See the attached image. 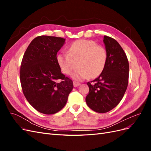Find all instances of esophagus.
<instances>
[{
	"instance_id": "34e87169",
	"label": "esophagus",
	"mask_w": 151,
	"mask_h": 151,
	"mask_svg": "<svg viewBox=\"0 0 151 151\" xmlns=\"http://www.w3.org/2000/svg\"><path fill=\"white\" fill-rule=\"evenodd\" d=\"M73 84H74V87H77V86H79L81 84L79 83H77V82H76V81H74L73 82Z\"/></svg>"
}]
</instances>
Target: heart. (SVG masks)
<instances>
[{"label":"heart","instance_id":"b5f03b06","mask_svg":"<svg viewBox=\"0 0 151 151\" xmlns=\"http://www.w3.org/2000/svg\"><path fill=\"white\" fill-rule=\"evenodd\" d=\"M108 61L106 49L98 45L92 40H77L67 48V53H60L57 62L62 71L72 78L82 81L87 77L94 79L101 75L106 68Z\"/></svg>","mask_w":151,"mask_h":151}]
</instances>
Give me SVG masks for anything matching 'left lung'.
<instances>
[{
  "label": "left lung",
  "mask_w": 151,
  "mask_h": 151,
  "mask_svg": "<svg viewBox=\"0 0 151 151\" xmlns=\"http://www.w3.org/2000/svg\"><path fill=\"white\" fill-rule=\"evenodd\" d=\"M103 42L108 52L107 64L101 75L87 83L89 91L86 98L91 109L102 113L111 110L121 101L129 75V61L120 44L107 36H104Z\"/></svg>",
  "instance_id": "obj_1"
}]
</instances>
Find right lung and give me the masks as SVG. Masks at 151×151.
<instances>
[{
    "instance_id": "obj_1",
    "label": "right lung",
    "mask_w": 151,
    "mask_h": 151,
    "mask_svg": "<svg viewBox=\"0 0 151 151\" xmlns=\"http://www.w3.org/2000/svg\"><path fill=\"white\" fill-rule=\"evenodd\" d=\"M65 40L56 36H37L27 48L21 62L22 92L32 106L46 115L60 111L74 88L57 62V53Z\"/></svg>"
}]
</instances>
